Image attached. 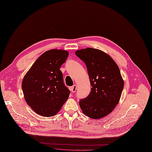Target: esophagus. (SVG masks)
Instances as JSON below:
<instances>
[{
	"instance_id": "34e87169",
	"label": "esophagus",
	"mask_w": 152,
	"mask_h": 152,
	"mask_svg": "<svg viewBox=\"0 0 152 152\" xmlns=\"http://www.w3.org/2000/svg\"><path fill=\"white\" fill-rule=\"evenodd\" d=\"M70 90L72 91V92H73V93L75 92L76 90H77V85H73L72 86H71V87H70Z\"/></svg>"
}]
</instances>
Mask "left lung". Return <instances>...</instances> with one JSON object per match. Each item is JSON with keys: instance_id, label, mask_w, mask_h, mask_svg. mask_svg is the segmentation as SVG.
Instances as JSON below:
<instances>
[{"instance_id": "obj_1", "label": "left lung", "mask_w": 152, "mask_h": 152, "mask_svg": "<svg viewBox=\"0 0 152 152\" xmlns=\"http://www.w3.org/2000/svg\"><path fill=\"white\" fill-rule=\"evenodd\" d=\"M75 55L85 63L91 86L88 96L80 99L79 105L86 116L104 118L119 103L124 88L119 68L110 55L97 49L78 50Z\"/></svg>"}]
</instances>
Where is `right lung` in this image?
I'll return each mask as SVG.
<instances>
[{"label":"right lung","mask_w":152,"mask_h":152,"mask_svg":"<svg viewBox=\"0 0 152 152\" xmlns=\"http://www.w3.org/2000/svg\"><path fill=\"white\" fill-rule=\"evenodd\" d=\"M69 52L50 49L41 55L23 77L21 88L26 103L38 114L51 117L68 99L70 91L64 85L59 69Z\"/></svg>","instance_id":"add662e5"}]
</instances>
